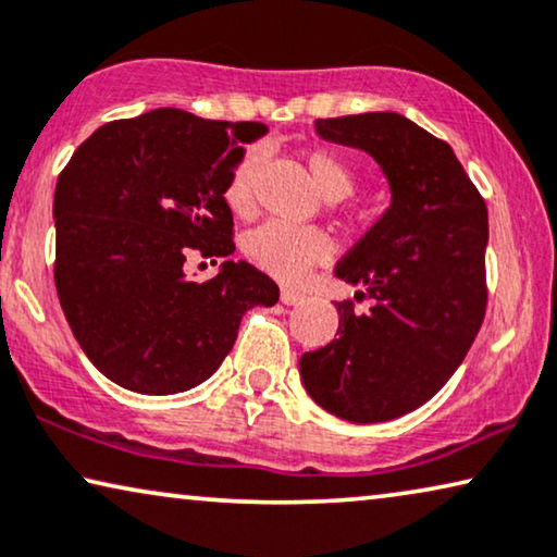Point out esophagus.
I'll return each mask as SVG.
<instances>
[{"label":"esophagus","mask_w":557,"mask_h":557,"mask_svg":"<svg viewBox=\"0 0 557 557\" xmlns=\"http://www.w3.org/2000/svg\"><path fill=\"white\" fill-rule=\"evenodd\" d=\"M304 301V294L296 292V288H281V304L286 306H296Z\"/></svg>","instance_id":"1"}]
</instances>
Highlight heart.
I'll return each mask as SVG.
<instances>
[{
    "label": "heart",
    "mask_w": 557,
    "mask_h": 557,
    "mask_svg": "<svg viewBox=\"0 0 557 557\" xmlns=\"http://www.w3.org/2000/svg\"><path fill=\"white\" fill-rule=\"evenodd\" d=\"M263 163V148L251 145L244 156L236 160L225 185V203L231 211L246 213L253 203V183ZM306 168H309L313 183L326 200H342L354 188V175L342 158L326 150L306 152ZM332 246L329 238L317 228H304L281 221H269L259 225L246 236V256L259 269L281 281L301 278L311 265L329 259Z\"/></svg>",
    "instance_id": "heart-1"
}]
</instances>
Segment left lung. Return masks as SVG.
<instances>
[{"label":"left lung","instance_id":"8db88e82","mask_svg":"<svg viewBox=\"0 0 557 557\" xmlns=\"http://www.w3.org/2000/svg\"><path fill=\"white\" fill-rule=\"evenodd\" d=\"M321 140L364 150L389 206L334 276L374 301H336V338L298 361L309 397L354 424L414 412L457 372L485 317L487 206L445 140L399 112L317 120Z\"/></svg>","mask_w":557,"mask_h":557}]
</instances>
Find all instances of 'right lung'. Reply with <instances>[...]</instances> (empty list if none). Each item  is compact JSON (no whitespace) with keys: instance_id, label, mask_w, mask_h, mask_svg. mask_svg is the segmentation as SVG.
I'll list each match as a JSON object with an SVG mask.
<instances>
[{"instance_id":"obj_1","label":"right lung","mask_w":557,"mask_h":557,"mask_svg":"<svg viewBox=\"0 0 557 557\" xmlns=\"http://www.w3.org/2000/svg\"><path fill=\"white\" fill-rule=\"evenodd\" d=\"M263 123L203 120L158 108L87 138L54 188V286L87 359L125 389L178 394L233 349L240 319L273 306L278 286L246 261L185 276V256L228 259L225 185Z\"/></svg>"}]
</instances>
